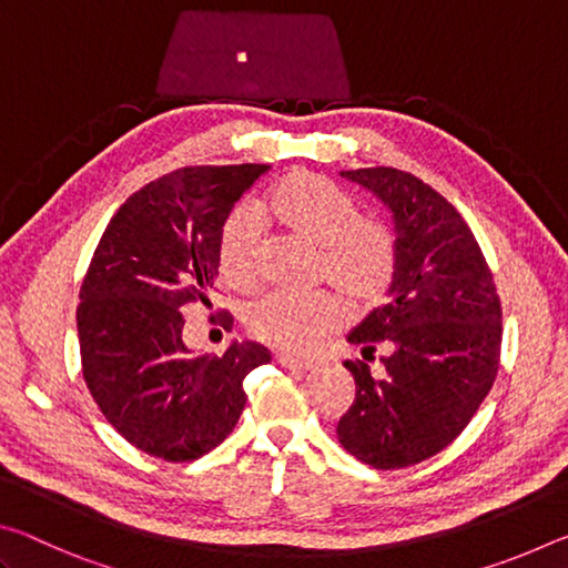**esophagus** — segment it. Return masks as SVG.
<instances>
[{
  "label": "esophagus",
  "mask_w": 568,
  "mask_h": 568,
  "mask_svg": "<svg viewBox=\"0 0 568 568\" xmlns=\"http://www.w3.org/2000/svg\"><path fill=\"white\" fill-rule=\"evenodd\" d=\"M275 361L283 365V368H291V371H311V368H315V363L313 358H297V355H287V353H281V355H275Z\"/></svg>",
  "instance_id": "obj_1"
}]
</instances>
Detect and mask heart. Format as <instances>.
<instances>
[{"label":"heart","mask_w":568,"mask_h":568,"mask_svg":"<svg viewBox=\"0 0 568 568\" xmlns=\"http://www.w3.org/2000/svg\"><path fill=\"white\" fill-rule=\"evenodd\" d=\"M257 215L287 237L318 253V281L331 285L355 311L378 305L396 281L398 237L381 217L361 215L351 192L313 172L297 170L265 192ZM261 233L245 210H235L217 237V265L225 281L247 287L257 277ZM345 323L333 295H265L247 305L245 328L277 351L307 353Z\"/></svg>","instance_id":"1"}]
</instances>
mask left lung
I'll list each match as a JSON object with an SVG mask.
<instances>
[{
	"mask_svg": "<svg viewBox=\"0 0 568 568\" xmlns=\"http://www.w3.org/2000/svg\"><path fill=\"white\" fill-rule=\"evenodd\" d=\"M386 203L398 237L388 303L348 341L355 400L338 420L341 446L381 470L416 466L460 436L491 390L501 358V301L494 275L458 210L410 172L343 170ZM386 342L381 377L367 361Z\"/></svg>",
	"mask_w": 568,
	"mask_h": 568,
	"instance_id": "8db88e82",
	"label": "left lung"
}]
</instances>
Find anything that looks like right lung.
Listing matches in <instances>:
<instances>
[{
	"instance_id": "1",
	"label": "right lung",
	"mask_w": 568,
	"mask_h": 568,
	"mask_svg": "<svg viewBox=\"0 0 568 568\" xmlns=\"http://www.w3.org/2000/svg\"><path fill=\"white\" fill-rule=\"evenodd\" d=\"M267 165L180 168L134 192L112 215L80 287L82 376L114 430L145 454L185 464L233 434L243 381L271 351L230 343L192 353L180 307L210 305L217 237ZM215 323L233 328V315Z\"/></svg>"
}]
</instances>
